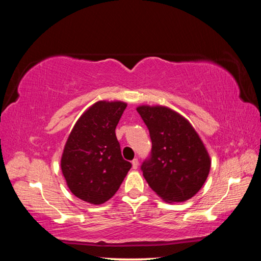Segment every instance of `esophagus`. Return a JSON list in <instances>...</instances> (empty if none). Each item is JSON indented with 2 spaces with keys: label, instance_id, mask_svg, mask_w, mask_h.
<instances>
[{
  "label": "esophagus",
  "instance_id": "obj_1",
  "mask_svg": "<svg viewBox=\"0 0 261 261\" xmlns=\"http://www.w3.org/2000/svg\"><path fill=\"white\" fill-rule=\"evenodd\" d=\"M138 166H139L138 159H134V160H132V168H134V169H137V168H138Z\"/></svg>",
  "mask_w": 261,
  "mask_h": 261
}]
</instances>
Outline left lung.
Segmentation results:
<instances>
[{
  "label": "left lung",
  "instance_id": "obj_1",
  "mask_svg": "<svg viewBox=\"0 0 261 261\" xmlns=\"http://www.w3.org/2000/svg\"><path fill=\"white\" fill-rule=\"evenodd\" d=\"M140 117L149 131L151 155L141 165L149 187L168 202L192 198L204 185L211 159L188 120L163 106H139Z\"/></svg>",
  "mask_w": 261,
  "mask_h": 261
}]
</instances>
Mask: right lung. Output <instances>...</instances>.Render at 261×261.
I'll return each mask as SVG.
<instances>
[{"instance_id":"obj_1","label":"right lung","mask_w":261,"mask_h":261,"mask_svg":"<svg viewBox=\"0 0 261 261\" xmlns=\"http://www.w3.org/2000/svg\"><path fill=\"white\" fill-rule=\"evenodd\" d=\"M126 103L98 101L76 122L61 159L62 173L74 196L100 205L112 198L130 170L115 129Z\"/></svg>"}]
</instances>
